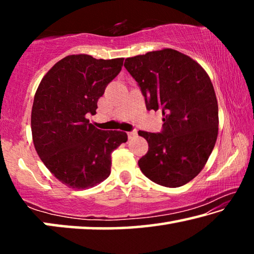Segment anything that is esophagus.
Listing matches in <instances>:
<instances>
[{"mask_svg":"<svg viewBox=\"0 0 254 254\" xmlns=\"http://www.w3.org/2000/svg\"><path fill=\"white\" fill-rule=\"evenodd\" d=\"M136 134H137L136 130H133V131H131V132H128V133H127V135H128V139H133V137H134Z\"/></svg>","mask_w":254,"mask_h":254,"instance_id":"obj_1","label":"esophagus"}]
</instances>
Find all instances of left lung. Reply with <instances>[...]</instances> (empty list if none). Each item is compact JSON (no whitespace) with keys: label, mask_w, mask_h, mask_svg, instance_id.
<instances>
[{"label":"left lung","mask_w":254,"mask_h":254,"mask_svg":"<svg viewBox=\"0 0 254 254\" xmlns=\"http://www.w3.org/2000/svg\"><path fill=\"white\" fill-rule=\"evenodd\" d=\"M148 111L162 112V130L139 131L149 150L137 163L145 177L166 187L194 179L212 153L218 131L216 95L206 71L174 49L127 58Z\"/></svg>","instance_id":"left-lung-1"}]
</instances>
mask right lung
<instances>
[{"label": "right lung", "mask_w": 254, "mask_h": 254, "mask_svg": "<svg viewBox=\"0 0 254 254\" xmlns=\"http://www.w3.org/2000/svg\"><path fill=\"white\" fill-rule=\"evenodd\" d=\"M123 58L67 56L42 78L31 112L33 144L59 182L74 189L96 186L111 174V154L127 142L122 131H103L87 117L117 77Z\"/></svg>", "instance_id": "obj_1"}]
</instances>
